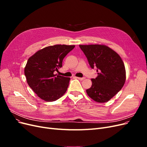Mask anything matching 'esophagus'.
Listing matches in <instances>:
<instances>
[{
  "label": "esophagus",
  "mask_w": 147,
  "mask_h": 147,
  "mask_svg": "<svg viewBox=\"0 0 147 147\" xmlns=\"http://www.w3.org/2000/svg\"><path fill=\"white\" fill-rule=\"evenodd\" d=\"M76 78H77V79H78V80H84V77H82V78H81V77H75Z\"/></svg>",
  "instance_id": "1"
}]
</instances>
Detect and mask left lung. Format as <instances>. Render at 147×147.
Wrapping results in <instances>:
<instances>
[{
  "label": "left lung",
  "mask_w": 147,
  "mask_h": 147,
  "mask_svg": "<svg viewBox=\"0 0 147 147\" xmlns=\"http://www.w3.org/2000/svg\"><path fill=\"white\" fill-rule=\"evenodd\" d=\"M92 69H97V77L92 78L87 94L97 102L110 100L121 90L126 80V70L118 54L101 45H79Z\"/></svg>",
  "instance_id": "1"
}]
</instances>
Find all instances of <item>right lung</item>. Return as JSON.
<instances>
[{"mask_svg": "<svg viewBox=\"0 0 147 147\" xmlns=\"http://www.w3.org/2000/svg\"><path fill=\"white\" fill-rule=\"evenodd\" d=\"M75 45L47 47L30 57L24 68L26 80L40 98L47 102L56 100L66 92L70 78L54 74L63 67L65 56Z\"/></svg>", "mask_w": 147, "mask_h": 147, "instance_id": "1", "label": "right lung"}]
</instances>
